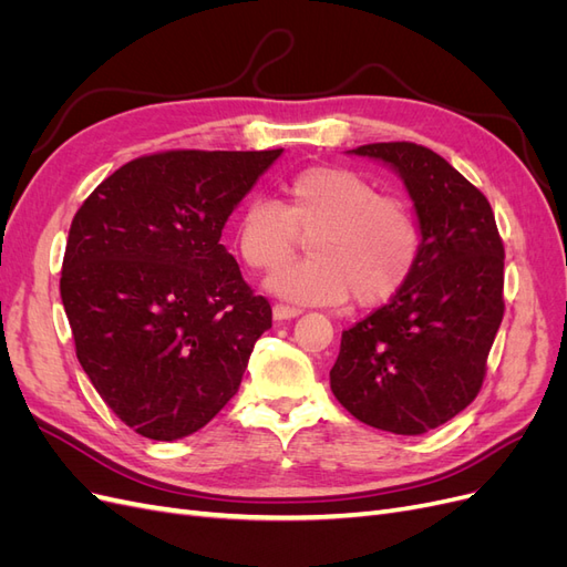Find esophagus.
Wrapping results in <instances>:
<instances>
[{"label": "esophagus", "instance_id": "obj_1", "mask_svg": "<svg viewBox=\"0 0 567 567\" xmlns=\"http://www.w3.org/2000/svg\"><path fill=\"white\" fill-rule=\"evenodd\" d=\"M274 319H293V317H298L302 310H300V307H293V305H284V302H277V305H274Z\"/></svg>", "mask_w": 567, "mask_h": 567}]
</instances>
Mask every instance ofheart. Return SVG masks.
<instances>
[{"mask_svg":"<svg viewBox=\"0 0 567 567\" xmlns=\"http://www.w3.org/2000/svg\"><path fill=\"white\" fill-rule=\"evenodd\" d=\"M310 238V260L281 269L274 293L300 305L379 307L414 277L423 227L409 203L381 196L354 169L305 167L286 184V205L252 196L236 217L234 241L248 269L274 271Z\"/></svg>","mask_w":567,"mask_h":567,"instance_id":"obj_1","label":"heart"}]
</instances>
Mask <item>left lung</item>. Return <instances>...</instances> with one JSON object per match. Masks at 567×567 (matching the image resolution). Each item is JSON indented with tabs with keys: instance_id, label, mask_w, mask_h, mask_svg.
<instances>
[{
	"instance_id": "obj_1",
	"label": "left lung",
	"mask_w": 567,
	"mask_h": 567,
	"mask_svg": "<svg viewBox=\"0 0 567 567\" xmlns=\"http://www.w3.org/2000/svg\"><path fill=\"white\" fill-rule=\"evenodd\" d=\"M352 153L402 175L423 250L400 293L342 331L331 390L357 421L421 435L454 419L483 388L504 319V241L485 194L435 151L379 142Z\"/></svg>"
}]
</instances>
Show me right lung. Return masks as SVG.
I'll use <instances>...</instances> for the list:
<instances>
[{"label":"right lung","instance_id":"add662e5","mask_svg":"<svg viewBox=\"0 0 567 567\" xmlns=\"http://www.w3.org/2000/svg\"><path fill=\"white\" fill-rule=\"evenodd\" d=\"M279 156L148 153L115 169L75 213L61 269L75 354L134 433L186 437L238 392L271 305L219 238Z\"/></svg>","mask_w":567,"mask_h":567}]
</instances>
